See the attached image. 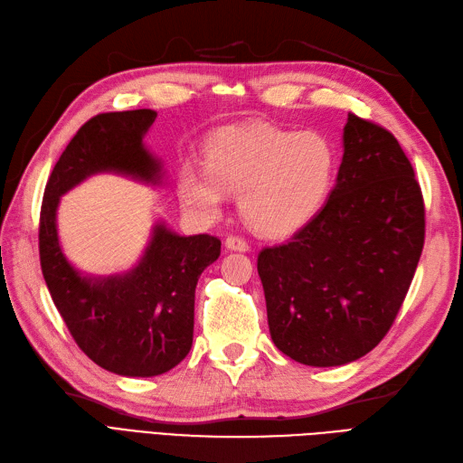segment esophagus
<instances>
[{
  "mask_svg": "<svg viewBox=\"0 0 463 463\" xmlns=\"http://www.w3.org/2000/svg\"><path fill=\"white\" fill-rule=\"evenodd\" d=\"M225 246L229 250H234V251H248L250 250L248 242L244 241V238H241V236H229L227 241H225Z\"/></svg>",
  "mask_w": 463,
  "mask_h": 463,
  "instance_id": "34e87169",
  "label": "esophagus"
}]
</instances>
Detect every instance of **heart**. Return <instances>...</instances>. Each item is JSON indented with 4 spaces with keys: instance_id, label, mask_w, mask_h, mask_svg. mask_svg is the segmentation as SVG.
I'll return each instance as SVG.
<instances>
[{
    "instance_id": "b5f03b06",
    "label": "heart",
    "mask_w": 463,
    "mask_h": 463,
    "mask_svg": "<svg viewBox=\"0 0 463 463\" xmlns=\"http://www.w3.org/2000/svg\"><path fill=\"white\" fill-rule=\"evenodd\" d=\"M335 173V147L319 132L229 127L207 144L205 163H184L178 196L194 215L215 219L225 210L229 192H236L253 231L287 238L319 213Z\"/></svg>"
}]
</instances>
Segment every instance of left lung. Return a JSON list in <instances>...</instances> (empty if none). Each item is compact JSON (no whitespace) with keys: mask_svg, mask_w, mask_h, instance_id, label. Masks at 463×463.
<instances>
[{"mask_svg":"<svg viewBox=\"0 0 463 463\" xmlns=\"http://www.w3.org/2000/svg\"><path fill=\"white\" fill-rule=\"evenodd\" d=\"M342 147L321 212L258 256L275 346L311 367L346 365L379 345L425 241L421 188L392 134L348 113Z\"/></svg>","mask_w":463,"mask_h":463,"instance_id":"1","label":"left lung"}]
</instances>
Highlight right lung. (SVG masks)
Wrapping results in <instances>:
<instances>
[{
  "label": "right lung",
  "mask_w": 463,
  "mask_h": 463,
  "mask_svg": "<svg viewBox=\"0 0 463 463\" xmlns=\"http://www.w3.org/2000/svg\"><path fill=\"white\" fill-rule=\"evenodd\" d=\"M157 113H101L82 125L55 163L40 213V263L52 300L79 348L123 377H156L192 348L198 279L221 253L210 234L183 236L157 221L132 269L92 277L74 267L59 242L63 194L99 173L161 186L163 163L144 144Z\"/></svg>",
  "instance_id": "right-lung-1"
}]
</instances>
